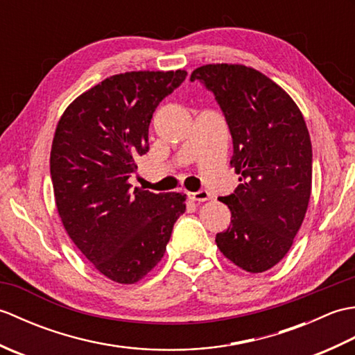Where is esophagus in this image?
I'll list each match as a JSON object with an SVG mask.
<instances>
[{
	"label": "esophagus",
	"instance_id": "34e87169",
	"mask_svg": "<svg viewBox=\"0 0 355 355\" xmlns=\"http://www.w3.org/2000/svg\"><path fill=\"white\" fill-rule=\"evenodd\" d=\"M191 198L193 201H198V202H205L207 200H210V193L207 191H198V192H192L189 193Z\"/></svg>",
	"mask_w": 355,
	"mask_h": 355
}]
</instances>
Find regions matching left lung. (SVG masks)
<instances>
[{"mask_svg":"<svg viewBox=\"0 0 355 355\" xmlns=\"http://www.w3.org/2000/svg\"><path fill=\"white\" fill-rule=\"evenodd\" d=\"M215 94L233 140L230 166L239 184L220 201L232 212L218 233L221 253L262 273L293 245L311 195L313 149L302 112L266 74L243 64H207L191 74Z\"/></svg>","mask_w":355,"mask_h":355,"instance_id":"8db88e82","label":"left lung"}]
</instances>
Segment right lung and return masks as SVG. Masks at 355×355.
Returning <instances> with one entry per match:
<instances>
[{"instance_id": "obj_1", "label": "right lung", "mask_w": 355, "mask_h": 355, "mask_svg": "<svg viewBox=\"0 0 355 355\" xmlns=\"http://www.w3.org/2000/svg\"><path fill=\"white\" fill-rule=\"evenodd\" d=\"M184 70L128 71L76 97L53 137L50 173L65 232L97 271L117 284L141 281L162 261L186 193L131 189L149 149L155 108Z\"/></svg>"}]
</instances>
